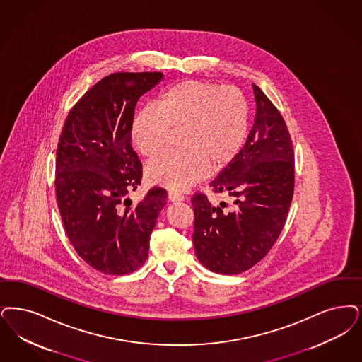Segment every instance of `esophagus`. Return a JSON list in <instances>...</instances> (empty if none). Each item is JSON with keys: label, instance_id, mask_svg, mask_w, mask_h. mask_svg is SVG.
<instances>
[{"label": "esophagus", "instance_id": "esophagus-1", "mask_svg": "<svg viewBox=\"0 0 362 362\" xmlns=\"http://www.w3.org/2000/svg\"><path fill=\"white\" fill-rule=\"evenodd\" d=\"M168 199H170L171 202H180V201H185L186 197L182 195V194H179V192L171 191V192H168Z\"/></svg>", "mask_w": 362, "mask_h": 362}]
</instances>
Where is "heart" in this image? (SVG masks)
Here are the masks:
<instances>
[{
    "label": "heart",
    "mask_w": 362,
    "mask_h": 362,
    "mask_svg": "<svg viewBox=\"0 0 362 362\" xmlns=\"http://www.w3.org/2000/svg\"><path fill=\"white\" fill-rule=\"evenodd\" d=\"M247 127L249 107L240 90L189 79L165 87L155 105L139 110L130 124V139L152 159L168 144L170 130L180 129L182 148L153 160L145 176L152 185L186 189L238 156Z\"/></svg>",
    "instance_id": "b5f03b06"
}]
</instances>
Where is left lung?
<instances>
[{
	"mask_svg": "<svg viewBox=\"0 0 362 362\" xmlns=\"http://www.w3.org/2000/svg\"><path fill=\"white\" fill-rule=\"evenodd\" d=\"M255 124L238 156L210 183L228 194L230 207L211 204L206 195L192 198L197 259L207 269L237 275L271 250L284 228L293 195L295 161L287 125L256 85Z\"/></svg>",
	"mask_w": 362,
	"mask_h": 362,
	"instance_id": "left-lung-1",
	"label": "left lung"
}]
</instances>
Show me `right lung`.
<instances>
[{"instance_id": "add662e5", "label": "right lung", "mask_w": 362, "mask_h": 362, "mask_svg": "<svg viewBox=\"0 0 362 362\" xmlns=\"http://www.w3.org/2000/svg\"><path fill=\"white\" fill-rule=\"evenodd\" d=\"M161 81L163 73L105 76L76 102L59 137L60 217L75 252L106 275L132 274L144 264L165 206L167 192L159 187L133 206L125 198L141 182V163L130 145L134 106Z\"/></svg>"}]
</instances>
